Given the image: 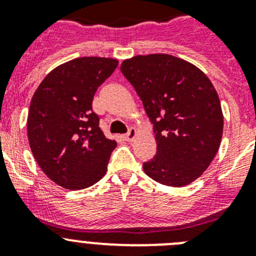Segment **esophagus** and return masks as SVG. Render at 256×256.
<instances>
[{"label": "esophagus", "mask_w": 256, "mask_h": 256, "mask_svg": "<svg viewBox=\"0 0 256 256\" xmlns=\"http://www.w3.org/2000/svg\"><path fill=\"white\" fill-rule=\"evenodd\" d=\"M136 136H137V130H136V128H130L128 133L124 134V138H126L128 142H132L133 140L136 138Z\"/></svg>", "instance_id": "1"}]
</instances>
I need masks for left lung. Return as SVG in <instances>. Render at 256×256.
<instances>
[{
    "instance_id": "obj_1",
    "label": "left lung",
    "mask_w": 256,
    "mask_h": 256,
    "mask_svg": "<svg viewBox=\"0 0 256 256\" xmlns=\"http://www.w3.org/2000/svg\"><path fill=\"white\" fill-rule=\"evenodd\" d=\"M154 124L156 155L144 170L156 182L183 187L216 158L223 112L216 88L198 66L168 54L138 55L122 62Z\"/></svg>"
}]
</instances>
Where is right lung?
<instances>
[{
    "label": "right lung",
    "instance_id": "right-lung-1",
    "mask_svg": "<svg viewBox=\"0 0 256 256\" xmlns=\"http://www.w3.org/2000/svg\"><path fill=\"white\" fill-rule=\"evenodd\" d=\"M119 61L78 58L51 70L29 106L26 130L36 162L66 190H83L105 176L115 140L106 138L92 110L97 88Z\"/></svg>",
    "mask_w": 256,
    "mask_h": 256
}]
</instances>
